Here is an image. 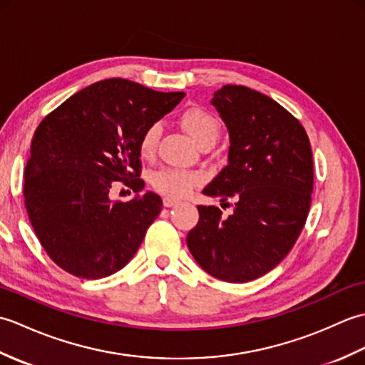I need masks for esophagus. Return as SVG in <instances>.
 I'll return each mask as SVG.
<instances>
[{
    "mask_svg": "<svg viewBox=\"0 0 365 365\" xmlns=\"http://www.w3.org/2000/svg\"><path fill=\"white\" fill-rule=\"evenodd\" d=\"M163 204H165V207H174L178 204V199H174V197H163Z\"/></svg>",
    "mask_w": 365,
    "mask_h": 365,
    "instance_id": "1",
    "label": "esophagus"
}]
</instances>
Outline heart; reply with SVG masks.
I'll list each match as a JSON object with an SVG mask.
<instances>
[{
	"mask_svg": "<svg viewBox=\"0 0 365 365\" xmlns=\"http://www.w3.org/2000/svg\"><path fill=\"white\" fill-rule=\"evenodd\" d=\"M182 127L187 130V133L195 139V141L202 145L207 143H213L220 136L221 123L215 118L212 113H208L202 108H190L180 115ZM161 136L160 123H150L139 138V153L143 157H152L157 150V145ZM153 188L163 192L169 197H182L187 196L188 192L202 182V175L199 173H191V170L175 169V168H163L157 173L152 174Z\"/></svg>",
	"mask_w": 365,
	"mask_h": 365,
	"instance_id": "b5f03b06",
	"label": "heart"
}]
</instances>
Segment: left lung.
Returning a JSON list of instances; mask_svg holds the SVG:
<instances>
[{
    "label": "left lung",
    "mask_w": 365,
    "mask_h": 365,
    "mask_svg": "<svg viewBox=\"0 0 365 365\" xmlns=\"http://www.w3.org/2000/svg\"><path fill=\"white\" fill-rule=\"evenodd\" d=\"M212 105L229 130V163L202 192L234 205L227 218L218 207L197 205L187 245L208 274L250 282L279 265L304 227L314 190L311 143L297 118L254 89L226 84Z\"/></svg>",
    "instance_id": "obj_1"
}]
</instances>
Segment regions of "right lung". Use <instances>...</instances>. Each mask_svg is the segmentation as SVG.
<instances>
[{
  "label": "right lung",
  "instance_id": "right-lung-1",
  "mask_svg": "<svg viewBox=\"0 0 365 365\" xmlns=\"http://www.w3.org/2000/svg\"><path fill=\"white\" fill-rule=\"evenodd\" d=\"M183 97L110 78L76 92L38 123L23 196L31 226L58 267L100 279L133 259L163 200L147 191L113 202L110 190L118 182L135 192L144 188L139 138Z\"/></svg>",
  "mask_w": 365,
  "mask_h": 365
}]
</instances>
